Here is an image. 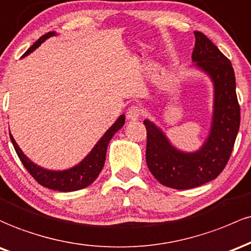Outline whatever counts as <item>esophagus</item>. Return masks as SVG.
<instances>
[{"label":"esophagus","mask_w":251,"mask_h":251,"mask_svg":"<svg viewBox=\"0 0 251 251\" xmlns=\"http://www.w3.org/2000/svg\"><path fill=\"white\" fill-rule=\"evenodd\" d=\"M141 116H142V109L137 105L130 106V108L128 109V111H126V118L130 121L139 120Z\"/></svg>","instance_id":"34e87169"}]
</instances>
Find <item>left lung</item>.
<instances>
[{"label": "left lung", "instance_id": "left-lung-1", "mask_svg": "<svg viewBox=\"0 0 251 251\" xmlns=\"http://www.w3.org/2000/svg\"><path fill=\"white\" fill-rule=\"evenodd\" d=\"M192 61L210 75L215 86V104L210 135L196 153H184L171 145L166 135L151 121L147 129L146 161L160 184L176 190H188L216 179L229 161L237 136L241 109L236 95L232 65L215 44L194 32Z\"/></svg>", "mask_w": 251, "mask_h": 251}]
</instances>
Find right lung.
Wrapping results in <instances>:
<instances>
[{"instance_id":"obj_1","label":"right lung","mask_w":251,"mask_h":251,"mask_svg":"<svg viewBox=\"0 0 251 251\" xmlns=\"http://www.w3.org/2000/svg\"><path fill=\"white\" fill-rule=\"evenodd\" d=\"M55 35L54 32H49L45 35L39 38L38 41H35L32 46L26 50L22 57H26L30 52H33L35 49L44 42L46 39L50 38V36ZM125 115H121L117 118L116 122L112 125L110 128L106 130V133L103 135V137L97 142L94 149L88 154V156L83 160V161L78 163L75 167L70 168V170L65 171H49L45 168L39 167L35 163L30 161L28 157L22 153L20 149L18 143L15 142L14 137L12 136L9 131L10 140L15 148L16 154H18L21 162L24 163L25 168L28 171V173L34 178L39 184L42 186L50 188L54 191H60V192H72V191L81 190V188L89 186L92 182L97 179L100 176V171H102L104 162H105V155H106V148H108L109 142L112 139L115 133L120 130L125 125Z\"/></svg>"}]
</instances>
